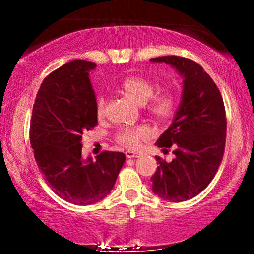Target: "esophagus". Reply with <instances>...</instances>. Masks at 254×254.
Here are the masks:
<instances>
[{"label": "esophagus", "mask_w": 254, "mask_h": 254, "mask_svg": "<svg viewBox=\"0 0 254 254\" xmlns=\"http://www.w3.org/2000/svg\"><path fill=\"white\" fill-rule=\"evenodd\" d=\"M125 155H127V157H129V159H131V157H139V155H141V154H139L138 151L127 150V151H125Z\"/></svg>", "instance_id": "esophagus-1"}]
</instances>
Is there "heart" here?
<instances>
[{
    "instance_id": "1",
    "label": "heart",
    "mask_w": 254,
    "mask_h": 254,
    "mask_svg": "<svg viewBox=\"0 0 254 254\" xmlns=\"http://www.w3.org/2000/svg\"><path fill=\"white\" fill-rule=\"evenodd\" d=\"M121 90L138 105L147 104L153 97L148 109H149L151 115L155 116L156 118L166 119L171 117V115L176 110L177 99L174 94L170 92H164L154 95L156 92V84L147 80V78L138 76L127 77L121 84ZM104 112L105 101L104 99H100L97 105V113L99 117H103ZM147 135L148 130L143 127H125L118 132L117 141L123 147L133 149L138 145L139 141L143 139Z\"/></svg>"
}]
</instances>
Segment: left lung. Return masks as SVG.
Masks as SVG:
<instances>
[{"instance_id": "8db88e82", "label": "left lung", "mask_w": 254, "mask_h": 254, "mask_svg": "<svg viewBox=\"0 0 254 254\" xmlns=\"http://www.w3.org/2000/svg\"><path fill=\"white\" fill-rule=\"evenodd\" d=\"M166 63L183 77L180 104L157 147H176L174 159L156 156L159 167L151 177L153 192L165 200L184 202L200 193L210 184L222 160L227 121L221 93L199 64L189 58H150Z\"/></svg>"}]
</instances>
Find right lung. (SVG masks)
<instances>
[{"label": "right lung", "mask_w": 254, "mask_h": 254, "mask_svg": "<svg viewBox=\"0 0 254 254\" xmlns=\"http://www.w3.org/2000/svg\"><path fill=\"white\" fill-rule=\"evenodd\" d=\"M97 64L65 63L45 77L37 94L30 139L38 167L55 193L76 205H90L110 194L125 155L103 151L82 157V133L98 123L97 97L89 72Z\"/></svg>", "instance_id": "1"}]
</instances>
